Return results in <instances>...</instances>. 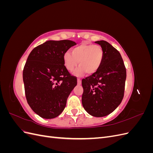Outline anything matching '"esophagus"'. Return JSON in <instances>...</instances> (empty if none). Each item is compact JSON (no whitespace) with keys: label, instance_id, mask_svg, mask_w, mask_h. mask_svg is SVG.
Instances as JSON below:
<instances>
[{"label":"esophagus","instance_id":"34e87169","mask_svg":"<svg viewBox=\"0 0 153 153\" xmlns=\"http://www.w3.org/2000/svg\"><path fill=\"white\" fill-rule=\"evenodd\" d=\"M77 84H78V85H81V84H82V81H81V80L80 79V78H78L77 79Z\"/></svg>","mask_w":153,"mask_h":153}]
</instances>
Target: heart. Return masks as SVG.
I'll return each instance as SVG.
<instances>
[{
	"mask_svg": "<svg viewBox=\"0 0 153 153\" xmlns=\"http://www.w3.org/2000/svg\"><path fill=\"white\" fill-rule=\"evenodd\" d=\"M72 54L66 52L63 55L64 66L69 71H73L79 64L80 67L74 72L76 76H81L85 72L93 74L98 71L102 62L103 52L100 45L82 43L72 49Z\"/></svg>",
	"mask_w": 153,
	"mask_h": 153,
	"instance_id": "1",
	"label": "heart"
}]
</instances>
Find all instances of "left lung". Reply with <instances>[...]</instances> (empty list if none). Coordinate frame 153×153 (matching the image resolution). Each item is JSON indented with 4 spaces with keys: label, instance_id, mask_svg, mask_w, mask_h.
I'll list each match as a JSON object with an SVG mask.
<instances>
[{
    "label": "left lung",
    "instance_id": "1",
    "mask_svg": "<svg viewBox=\"0 0 153 153\" xmlns=\"http://www.w3.org/2000/svg\"><path fill=\"white\" fill-rule=\"evenodd\" d=\"M94 43L103 49V60L98 71L82 80V103L88 114L101 117L112 113L121 104L126 71L121 54L114 47L103 40Z\"/></svg>",
    "mask_w": 153,
    "mask_h": 153
}]
</instances>
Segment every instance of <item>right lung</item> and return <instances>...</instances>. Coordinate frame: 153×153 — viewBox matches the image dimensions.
Here are the masks:
<instances>
[{
  "instance_id": "add662e5",
  "label": "right lung",
  "mask_w": 153,
  "mask_h": 153,
  "mask_svg": "<svg viewBox=\"0 0 153 153\" xmlns=\"http://www.w3.org/2000/svg\"><path fill=\"white\" fill-rule=\"evenodd\" d=\"M76 43L70 40L46 41L30 53L23 71L27 103L44 119L61 114L77 84L64 66L63 55Z\"/></svg>"
}]
</instances>
